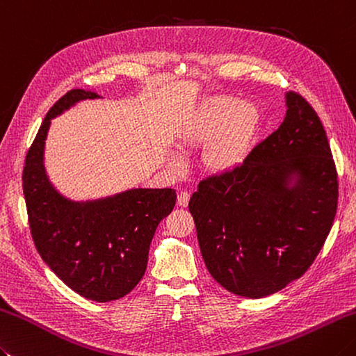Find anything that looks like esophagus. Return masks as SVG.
Wrapping results in <instances>:
<instances>
[{
    "label": "esophagus",
    "instance_id": "1",
    "mask_svg": "<svg viewBox=\"0 0 356 356\" xmlns=\"http://www.w3.org/2000/svg\"><path fill=\"white\" fill-rule=\"evenodd\" d=\"M188 202H190V193L186 191H180L177 196V205L179 207H188Z\"/></svg>",
    "mask_w": 356,
    "mask_h": 356
}]
</instances>
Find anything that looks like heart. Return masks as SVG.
I'll list each match as a JSON object with an SVG mask.
<instances>
[{"label":"heart","instance_id":"1","mask_svg":"<svg viewBox=\"0 0 356 356\" xmlns=\"http://www.w3.org/2000/svg\"><path fill=\"white\" fill-rule=\"evenodd\" d=\"M257 127L259 113L252 103L229 95H214L202 102L182 138L186 145L208 143L204 154L208 170L229 172L247 159ZM184 163L179 152L170 156L172 170H180Z\"/></svg>","mask_w":356,"mask_h":356}]
</instances>
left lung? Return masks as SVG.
Segmentation results:
<instances>
[{
  "label": "left lung",
  "mask_w": 356,
  "mask_h": 356,
  "mask_svg": "<svg viewBox=\"0 0 356 356\" xmlns=\"http://www.w3.org/2000/svg\"><path fill=\"white\" fill-rule=\"evenodd\" d=\"M281 127L243 163L199 184L190 199L205 266L225 290L264 298L301 277L330 233L338 180L321 120L285 94Z\"/></svg>",
  "instance_id": "left-lung-1"
}]
</instances>
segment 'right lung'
<instances>
[{
  "mask_svg": "<svg viewBox=\"0 0 356 356\" xmlns=\"http://www.w3.org/2000/svg\"><path fill=\"white\" fill-rule=\"evenodd\" d=\"M99 97L72 89L54 104L26 156L23 191L41 259L75 293L109 302L140 282L156 228L176 205V191L129 188L113 196L74 200L51 182L44 149L52 118Z\"/></svg>",
  "mask_w": 356,
  "mask_h": 356,
  "instance_id": "obj_1",
  "label": "right lung"
}]
</instances>
